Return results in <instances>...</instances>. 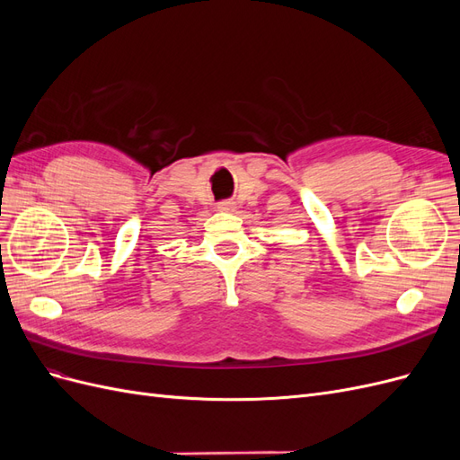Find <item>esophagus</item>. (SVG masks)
Wrapping results in <instances>:
<instances>
[{
  "label": "esophagus",
  "instance_id": "34e87169",
  "mask_svg": "<svg viewBox=\"0 0 460 460\" xmlns=\"http://www.w3.org/2000/svg\"><path fill=\"white\" fill-rule=\"evenodd\" d=\"M217 208L220 213H232L234 208H235V203L234 201H220L218 205H217Z\"/></svg>",
  "mask_w": 460,
  "mask_h": 460
}]
</instances>
